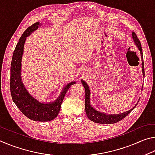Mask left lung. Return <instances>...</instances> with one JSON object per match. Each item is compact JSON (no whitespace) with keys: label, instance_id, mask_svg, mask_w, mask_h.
<instances>
[{"label":"left lung","instance_id":"left-lung-1","mask_svg":"<svg viewBox=\"0 0 155 155\" xmlns=\"http://www.w3.org/2000/svg\"><path fill=\"white\" fill-rule=\"evenodd\" d=\"M133 40H134L135 43L138 48L140 49V54H141V58L142 63H141V65H142V73L143 76L144 77L145 75V72H144V64H143V52H142V48H141V45L140 43V41L139 40L137 35H136L135 32H133L132 34ZM82 82L83 85L85 87V111L86 114L87 115V117L91 121L95 122V123H98V124H114V123H116L117 122L120 121L122 119H124L125 117H127L130 113L134 109L136 105L133 107V109H131L129 111H128L125 113H123V114H117V115H107L104 114L103 113H101L98 111H96V109H94L90 105V88H89L87 84L84 81H81Z\"/></svg>","mask_w":155,"mask_h":155}]
</instances>
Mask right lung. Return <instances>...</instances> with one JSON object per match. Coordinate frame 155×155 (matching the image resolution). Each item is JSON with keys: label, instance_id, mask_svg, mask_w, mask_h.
<instances>
[{"label": "right lung", "instance_id": "obj_1", "mask_svg": "<svg viewBox=\"0 0 155 155\" xmlns=\"http://www.w3.org/2000/svg\"><path fill=\"white\" fill-rule=\"evenodd\" d=\"M40 22H36L28 27L20 37L15 46L11 64L10 91L13 101L25 116L34 121L48 122L54 120L58 115L65 94L71 85L76 83L71 82L65 85L58 98L51 103H40L31 96L26 90L20 75L23 49L26 37H28L35 31L38 28Z\"/></svg>", "mask_w": 155, "mask_h": 155}]
</instances>
